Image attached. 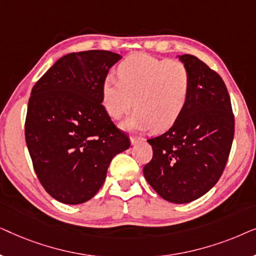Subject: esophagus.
Returning a JSON list of instances; mask_svg holds the SVG:
<instances>
[{
    "mask_svg": "<svg viewBox=\"0 0 256 256\" xmlns=\"http://www.w3.org/2000/svg\"><path fill=\"white\" fill-rule=\"evenodd\" d=\"M143 142H144V138H138V136H132V138H130L132 146L141 144V143H143Z\"/></svg>",
    "mask_w": 256,
    "mask_h": 256,
    "instance_id": "obj_1",
    "label": "esophagus"
}]
</instances>
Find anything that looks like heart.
I'll use <instances>...</instances> for the list:
<instances>
[{
  "instance_id": "obj_1",
  "label": "heart",
  "mask_w": 256,
  "mask_h": 256,
  "mask_svg": "<svg viewBox=\"0 0 256 256\" xmlns=\"http://www.w3.org/2000/svg\"><path fill=\"white\" fill-rule=\"evenodd\" d=\"M118 80L108 76L102 84V102L113 118L136 107L124 122L126 129H169L186 107L190 76L183 62L132 54L118 65Z\"/></svg>"
}]
</instances>
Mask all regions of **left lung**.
I'll list each match as a JSON object with an SVG mask.
<instances>
[{
    "label": "left lung",
    "mask_w": 256,
    "mask_h": 256,
    "mask_svg": "<svg viewBox=\"0 0 256 256\" xmlns=\"http://www.w3.org/2000/svg\"><path fill=\"white\" fill-rule=\"evenodd\" d=\"M177 58L190 76L186 107L169 130L148 140L154 155L143 174L163 199L186 204L211 190L222 174L234 116L222 76L194 56Z\"/></svg>",
    "instance_id": "8db88e82"
}]
</instances>
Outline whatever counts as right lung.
Instances as JSON below:
<instances>
[{"mask_svg":"<svg viewBox=\"0 0 256 256\" xmlns=\"http://www.w3.org/2000/svg\"><path fill=\"white\" fill-rule=\"evenodd\" d=\"M120 54L72 52L58 59L31 90L26 141L45 191L64 204L98 194L113 157L130 146L102 106V84Z\"/></svg>","mask_w":256,"mask_h":256,"instance_id":"right-lung-1","label":"right lung"}]
</instances>
